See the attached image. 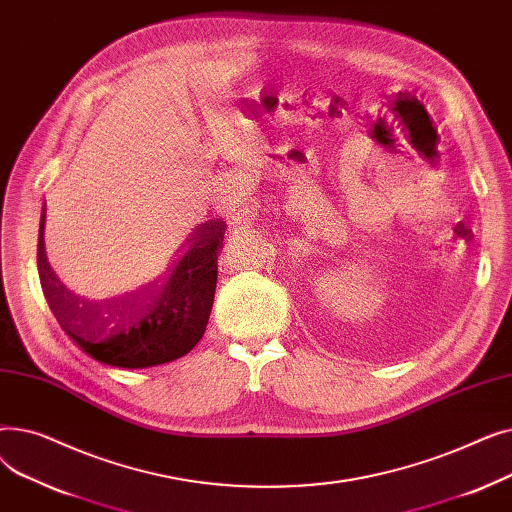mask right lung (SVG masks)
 <instances>
[{
    "label": "right lung",
    "mask_w": 512,
    "mask_h": 512,
    "mask_svg": "<svg viewBox=\"0 0 512 512\" xmlns=\"http://www.w3.org/2000/svg\"><path fill=\"white\" fill-rule=\"evenodd\" d=\"M224 232V222L201 224L157 286L145 294L91 303L53 274L41 220L37 267L45 299L64 332L95 361L124 369L170 363L191 353L205 334Z\"/></svg>",
    "instance_id": "add662e5"
}]
</instances>
